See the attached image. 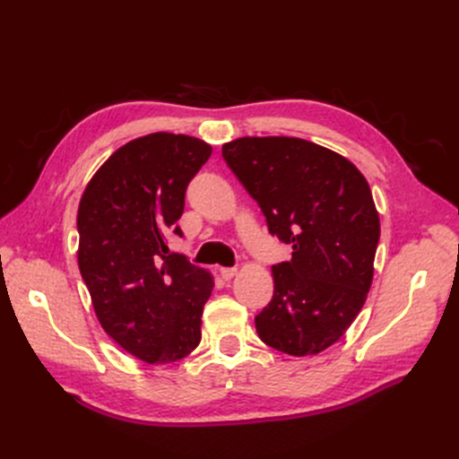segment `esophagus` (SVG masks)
Instances as JSON below:
<instances>
[{"label":"esophagus","mask_w":459,"mask_h":459,"mask_svg":"<svg viewBox=\"0 0 459 459\" xmlns=\"http://www.w3.org/2000/svg\"><path fill=\"white\" fill-rule=\"evenodd\" d=\"M220 275H221V277H224V280H226V281H230V280H231V277H235V275H238V268H220Z\"/></svg>","instance_id":"34e87169"}]
</instances>
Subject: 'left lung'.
I'll return each instance as SVG.
<instances>
[{"mask_svg":"<svg viewBox=\"0 0 459 459\" xmlns=\"http://www.w3.org/2000/svg\"><path fill=\"white\" fill-rule=\"evenodd\" d=\"M221 157L293 247L273 264V297L255 317L272 349L308 356L337 342L362 310L373 280L379 214L366 178L325 147L299 137H239Z\"/></svg>","mask_w":459,"mask_h":459,"instance_id":"1","label":"left lung"}]
</instances>
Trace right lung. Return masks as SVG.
I'll return each mask as SVG.
<instances>
[{
  "mask_svg": "<svg viewBox=\"0 0 459 459\" xmlns=\"http://www.w3.org/2000/svg\"><path fill=\"white\" fill-rule=\"evenodd\" d=\"M212 147L197 137L149 134L120 147L91 178L78 208V266L107 335L147 364H170L201 342L214 281L186 255V189Z\"/></svg>",
  "mask_w": 459,
  "mask_h": 459,
  "instance_id": "1",
  "label": "right lung"
}]
</instances>
